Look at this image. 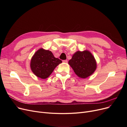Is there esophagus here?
Returning <instances> with one entry per match:
<instances>
[{
    "instance_id": "obj_1",
    "label": "esophagus",
    "mask_w": 127,
    "mask_h": 127,
    "mask_svg": "<svg viewBox=\"0 0 127 127\" xmlns=\"http://www.w3.org/2000/svg\"><path fill=\"white\" fill-rule=\"evenodd\" d=\"M63 62H64V63H67V62H68V61H67V60H63Z\"/></svg>"
}]
</instances>
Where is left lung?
<instances>
[{"mask_svg":"<svg viewBox=\"0 0 127 127\" xmlns=\"http://www.w3.org/2000/svg\"><path fill=\"white\" fill-rule=\"evenodd\" d=\"M68 64L80 78H86L96 69V62L92 53L88 50L77 51L72 56Z\"/></svg>","mask_w":127,"mask_h":127,"instance_id":"left-lung-1","label":"left lung"}]
</instances>
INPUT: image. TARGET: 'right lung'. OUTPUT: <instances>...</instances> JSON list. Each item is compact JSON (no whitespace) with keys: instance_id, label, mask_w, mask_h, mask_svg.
<instances>
[{"instance_id":"right-lung-1","label":"right lung","mask_w":127,"mask_h":127,"mask_svg":"<svg viewBox=\"0 0 127 127\" xmlns=\"http://www.w3.org/2000/svg\"><path fill=\"white\" fill-rule=\"evenodd\" d=\"M62 62L61 60L56 58L50 51L41 48L32 58L30 67L34 75L44 79L48 78L57 66Z\"/></svg>"}]
</instances>
